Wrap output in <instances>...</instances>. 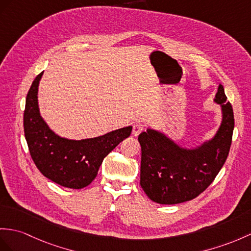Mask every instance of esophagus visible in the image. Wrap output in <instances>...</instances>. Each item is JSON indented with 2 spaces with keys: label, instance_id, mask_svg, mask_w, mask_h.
Returning <instances> with one entry per match:
<instances>
[{
  "label": "esophagus",
  "instance_id": "1",
  "mask_svg": "<svg viewBox=\"0 0 251 251\" xmlns=\"http://www.w3.org/2000/svg\"><path fill=\"white\" fill-rule=\"evenodd\" d=\"M144 127H145V126H144V125H143V124H140V122H137V124L134 125V126H133V131H132L133 136H138L139 134L143 132Z\"/></svg>",
  "mask_w": 251,
  "mask_h": 251
}]
</instances>
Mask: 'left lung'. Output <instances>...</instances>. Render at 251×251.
Listing matches in <instances>:
<instances>
[{
    "label": "left lung",
    "instance_id": "1",
    "mask_svg": "<svg viewBox=\"0 0 251 251\" xmlns=\"http://www.w3.org/2000/svg\"><path fill=\"white\" fill-rule=\"evenodd\" d=\"M213 101L221 108V125L211 138L197 146L183 147L167 134L151 127L139 134L140 186L154 202L176 204L196 198L215 179L227 160L234 117L222 84Z\"/></svg>",
    "mask_w": 251,
    "mask_h": 251
}]
</instances>
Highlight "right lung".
Here are the masks:
<instances>
[{
    "label": "right lung",
    "instance_id": "add662e5",
    "mask_svg": "<svg viewBox=\"0 0 251 251\" xmlns=\"http://www.w3.org/2000/svg\"><path fill=\"white\" fill-rule=\"evenodd\" d=\"M44 72L30 86L24 111V134L36 166L48 179L64 187L79 189L97 176L104 157L130 136L132 126L84 139H69L55 133L40 115L38 87Z\"/></svg>",
    "mask_w": 251,
    "mask_h": 251
}]
</instances>
